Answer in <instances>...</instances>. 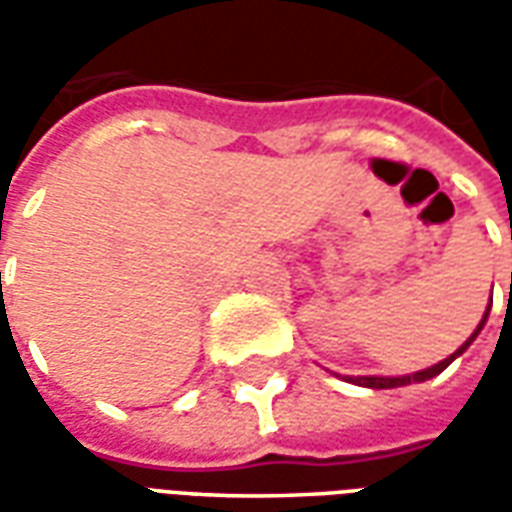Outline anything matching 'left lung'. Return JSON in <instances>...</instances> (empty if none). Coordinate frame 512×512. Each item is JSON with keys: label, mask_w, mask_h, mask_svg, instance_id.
I'll return each mask as SVG.
<instances>
[{"label": "left lung", "mask_w": 512, "mask_h": 512, "mask_svg": "<svg viewBox=\"0 0 512 512\" xmlns=\"http://www.w3.org/2000/svg\"><path fill=\"white\" fill-rule=\"evenodd\" d=\"M488 310H491V307H488ZM488 310H485L483 321L477 323V329H474L472 337H469V340H466V343H463L461 348L455 351V354L447 356L444 362H439V365L428 367V370H419V373H411V376H395V378H392V376H359V378H351V381H354V384H359V386H367V389H395V386L419 384V381H428V378L439 376L441 370H447V367H450L452 362H455V359H458V356H461L463 351H466V348H469V345L474 343V337L483 332L485 321H488Z\"/></svg>", "instance_id": "obj_1"}]
</instances>
